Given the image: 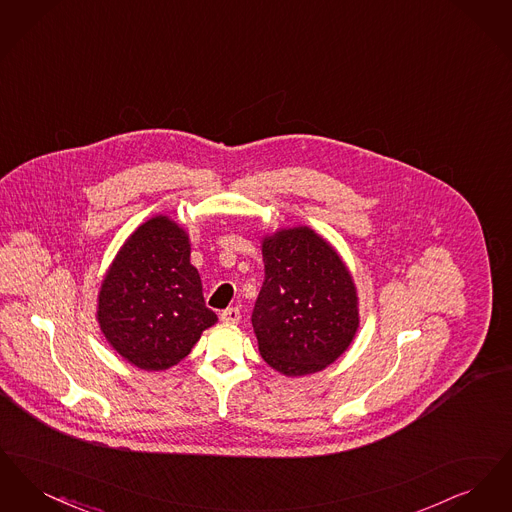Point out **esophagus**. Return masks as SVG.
<instances>
[{"label": "esophagus", "mask_w": 512, "mask_h": 512, "mask_svg": "<svg viewBox=\"0 0 512 512\" xmlns=\"http://www.w3.org/2000/svg\"><path fill=\"white\" fill-rule=\"evenodd\" d=\"M240 317H242V315H240V309H236V307L226 309V311L220 313V320H222L224 324H238Z\"/></svg>", "instance_id": "obj_1"}]
</instances>
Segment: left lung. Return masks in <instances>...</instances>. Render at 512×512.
Wrapping results in <instances>:
<instances>
[{
  "label": "left lung",
  "mask_w": 512,
  "mask_h": 512,
  "mask_svg": "<svg viewBox=\"0 0 512 512\" xmlns=\"http://www.w3.org/2000/svg\"><path fill=\"white\" fill-rule=\"evenodd\" d=\"M265 282L253 309L259 353L297 378L324 370L359 330V295L336 247L309 226L280 228L261 240Z\"/></svg>",
  "instance_id": "obj_1"
}]
</instances>
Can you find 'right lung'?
<instances>
[{"label": "right lung", "mask_w": 512, "mask_h": 512, "mask_svg": "<svg viewBox=\"0 0 512 512\" xmlns=\"http://www.w3.org/2000/svg\"><path fill=\"white\" fill-rule=\"evenodd\" d=\"M190 251L186 228L155 215L126 238L103 274L99 330L136 368L159 372L178 365L219 320L205 307Z\"/></svg>", "instance_id": "1"}]
</instances>
